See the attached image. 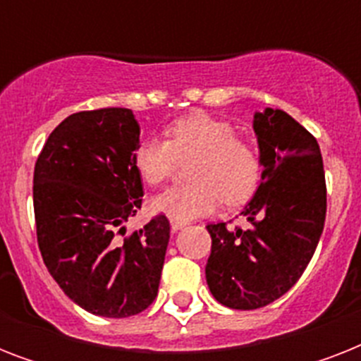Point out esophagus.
<instances>
[{
	"label": "esophagus",
	"instance_id": "1",
	"mask_svg": "<svg viewBox=\"0 0 361 361\" xmlns=\"http://www.w3.org/2000/svg\"><path fill=\"white\" fill-rule=\"evenodd\" d=\"M183 226H187V223H181V221H170V228H172V232L181 231Z\"/></svg>",
	"mask_w": 361,
	"mask_h": 361
}]
</instances>
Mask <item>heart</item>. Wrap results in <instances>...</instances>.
<instances>
[{
  "instance_id": "heart-1",
  "label": "heart",
  "mask_w": 361,
  "mask_h": 361,
  "mask_svg": "<svg viewBox=\"0 0 361 361\" xmlns=\"http://www.w3.org/2000/svg\"><path fill=\"white\" fill-rule=\"evenodd\" d=\"M169 140L144 138L133 161L147 185L163 183L174 172L178 159H191L189 185H174L159 192L152 209L172 221L198 219L214 214L225 200L245 204L262 178L260 153L251 142L238 138L234 125L209 114H191L172 123Z\"/></svg>"
}]
</instances>
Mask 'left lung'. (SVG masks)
<instances>
[{
  "mask_svg": "<svg viewBox=\"0 0 361 361\" xmlns=\"http://www.w3.org/2000/svg\"><path fill=\"white\" fill-rule=\"evenodd\" d=\"M252 130L262 178L240 215L247 231L208 225L206 281L231 309H258L294 286L319 245L326 219L324 164L319 142L285 110L255 112Z\"/></svg>",
  "mask_w": 361,
  "mask_h": 361,
  "instance_id": "left-lung-1",
  "label": "left lung"
}]
</instances>
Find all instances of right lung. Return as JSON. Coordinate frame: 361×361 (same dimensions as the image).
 <instances>
[{
    "mask_svg": "<svg viewBox=\"0 0 361 361\" xmlns=\"http://www.w3.org/2000/svg\"><path fill=\"white\" fill-rule=\"evenodd\" d=\"M138 144L133 110L76 112L50 133L33 172L42 260L65 296L106 319L152 305L170 240L164 215L118 238L142 206L144 189L133 161Z\"/></svg>",
    "mask_w": 361,
    "mask_h": 361,
    "instance_id": "obj_1",
    "label": "right lung"
}]
</instances>
